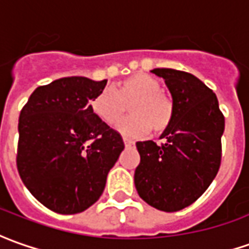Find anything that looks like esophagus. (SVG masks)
Returning a JSON list of instances; mask_svg holds the SVG:
<instances>
[{"instance_id": "obj_1", "label": "esophagus", "mask_w": 249, "mask_h": 249, "mask_svg": "<svg viewBox=\"0 0 249 249\" xmlns=\"http://www.w3.org/2000/svg\"><path fill=\"white\" fill-rule=\"evenodd\" d=\"M124 144H125V146H132V144H133V140H131V139L124 138Z\"/></svg>"}]
</instances>
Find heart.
<instances>
[{
    "label": "heart",
    "instance_id": "obj_1",
    "mask_svg": "<svg viewBox=\"0 0 249 249\" xmlns=\"http://www.w3.org/2000/svg\"><path fill=\"white\" fill-rule=\"evenodd\" d=\"M129 105V117L121 120L116 129L123 135L138 136L151 131L162 133L174 117V103L160 91V83L154 76L136 73L118 83L114 89H105L91 101V110L106 125H114L124 116Z\"/></svg>",
    "mask_w": 249,
    "mask_h": 249
}]
</instances>
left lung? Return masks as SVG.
<instances>
[{
  "label": "left lung",
  "instance_id": "1",
  "mask_svg": "<svg viewBox=\"0 0 249 249\" xmlns=\"http://www.w3.org/2000/svg\"><path fill=\"white\" fill-rule=\"evenodd\" d=\"M151 72L165 79L174 117L160 135V146L153 140L136 143L135 187L150 206L173 213L191 206L215 178L225 118L215 94L196 76L169 68Z\"/></svg>",
  "mask_w": 249,
  "mask_h": 249
}]
</instances>
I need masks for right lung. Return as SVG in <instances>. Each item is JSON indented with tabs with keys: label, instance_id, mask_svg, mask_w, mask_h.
Segmentation results:
<instances>
[{
	"label": "right lung",
	"instance_id": "1",
	"mask_svg": "<svg viewBox=\"0 0 249 249\" xmlns=\"http://www.w3.org/2000/svg\"><path fill=\"white\" fill-rule=\"evenodd\" d=\"M107 80L72 76L40 86L18 117V170L27 189L58 214H77L101 197L124 143L91 110Z\"/></svg>",
	"mask_w": 249,
	"mask_h": 249
}]
</instances>
